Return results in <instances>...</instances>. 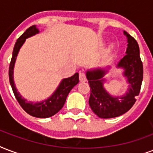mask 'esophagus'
Returning a JSON list of instances; mask_svg holds the SVG:
<instances>
[{"label": "esophagus", "mask_w": 153, "mask_h": 153, "mask_svg": "<svg viewBox=\"0 0 153 153\" xmlns=\"http://www.w3.org/2000/svg\"><path fill=\"white\" fill-rule=\"evenodd\" d=\"M79 80L81 82L87 81V77H86V74H85L84 72H80L79 73Z\"/></svg>", "instance_id": "obj_1"}]
</instances>
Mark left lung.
I'll return each instance as SVG.
<instances>
[{
  "label": "left lung",
  "mask_w": 153,
  "mask_h": 153,
  "mask_svg": "<svg viewBox=\"0 0 153 153\" xmlns=\"http://www.w3.org/2000/svg\"><path fill=\"white\" fill-rule=\"evenodd\" d=\"M128 38L126 54L120 62L118 67L124 69L123 74L129 82L128 91L120 97H113L103 88L102 78L107 71L97 69L87 72V78L91 90L89 105L93 112L100 118L108 119L117 117L129 111L136 102L143 81V63L140 56V48L136 40L124 31Z\"/></svg>",
  "instance_id": "1"
}]
</instances>
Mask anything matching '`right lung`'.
I'll return each mask as SVG.
<instances>
[{"instance_id": "add662e5", "label": "right lung", "mask_w": 153, "mask_h": 153, "mask_svg": "<svg viewBox=\"0 0 153 153\" xmlns=\"http://www.w3.org/2000/svg\"><path fill=\"white\" fill-rule=\"evenodd\" d=\"M38 32L39 31H38V28L35 25H32L30 28H28L17 40L15 43L13 51L11 62L9 64V78L13 91L14 93L15 97L17 99V102L21 105V107L28 114H30L32 116L38 117V118H48L52 115H55L56 113H58L62 108L64 103L66 102V97L68 95L69 92L71 91L72 88L79 82V74L75 73L73 76L63 79L61 82L60 85L58 86L55 92L45 101L33 103L32 102H27V100L23 99L21 96L19 92H17V89H16L14 82H13V67H14L15 61H16L18 51H19L20 48L22 47V45H23V43L25 42V39L29 37H31L33 35L38 33Z\"/></svg>"}]
</instances>
